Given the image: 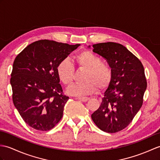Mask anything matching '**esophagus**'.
<instances>
[{
	"mask_svg": "<svg viewBox=\"0 0 160 160\" xmlns=\"http://www.w3.org/2000/svg\"><path fill=\"white\" fill-rule=\"evenodd\" d=\"M78 99L80 100V101H82V102H87L90 98H88V97H78Z\"/></svg>",
	"mask_w": 160,
	"mask_h": 160,
	"instance_id": "esophagus-1",
	"label": "esophagus"
}]
</instances>
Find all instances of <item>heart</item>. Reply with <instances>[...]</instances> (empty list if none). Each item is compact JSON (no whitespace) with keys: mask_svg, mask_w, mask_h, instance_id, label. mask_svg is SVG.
Here are the masks:
<instances>
[{"mask_svg":"<svg viewBox=\"0 0 160 160\" xmlns=\"http://www.w3.org/2000/svg\"><path fill=\"white\" fill-rule=\"evenodd\" d=\"M76 63L78 68L85 70L82 83L74 84L69 87L68 92L72 95H88L95 91L96 87L103 88L109 84L112 72L110 67L102 62V58L90 51L84 50L77 55ZM57 73L62 82L66 86L73 80L74 67L68 58H64L58 62Z\"/></svg>","mask_w":160,"mask_h":160,"instance_id":"b5f03b06","label":"heart"}]
</instances>
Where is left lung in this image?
Returning a JSON list of instances; mask_svg holds the SVG:
<instances>
[{
    "mask_svg": "<svg viewBox=\"0 0 160 160\" xmlns=\"http://www.w3.org/2000/svg\"><path fill=\"white\" fill-rule=\"evenodd\" d=\"M92 47L93 52L108 62L112 76L101 105L91 118L101 130L116 133L130 123L142 105L147 85L144 68L139 59L120 43H100Z\"/></svg>",
    "mask_w": 160,
    "mask_h": 160,
    "instance_id": "8db88e82",
    "label": "left lung"
}]
</instances>
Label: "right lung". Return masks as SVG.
Listing matches in <instances>:
<instances>
[{
    "mask_svg": "<svg viewBox=\"0 0 160 160\" xmlns=\"http://www.w3.org/2000/svg\"><path fill=\"white\" fill-rule=\"evenodd\" d=\"M80 46L39 40L15 58L10 80L13 102L30 127L48 131L61 119L69 97L62 94L57 67Z\"/></svg>",
    "mask_w": 160,
    "mask_h": 160,
    "instance_id": "1",
    "label": "right lung"
}]
</instances>
